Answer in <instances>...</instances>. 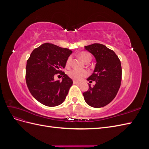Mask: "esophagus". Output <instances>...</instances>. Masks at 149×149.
<instances>
[{"label":"esophagus","instance_id":"34e87169","mask_svg":"<svg viewBox=\"0 0 149 149\" xmlns=\"http://www.w3.org/2000/svg\"><path fill=\"white\" fill-rule=\"evenodd\" d=\"M73 83L76 84H80L81 83L79 81H73Z\"/></svg>","mask_w":149,"mask_h":149}]
</instances>
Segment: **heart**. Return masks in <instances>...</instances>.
<instances>
[{"instance_id": "1", "label": "heart", "mask_w": 149, "mask_h": 149, "mask_svg": "<svg viewBox=\"0 0 149 149\" xmlns=\"http://www.w3.org/2000/svg\"><path fill=\"white\" fill-rule=\"evenodd\" d=\"M79 56L85 63H86L89 60L91 61V55L87 52H82L81 53H80ZM71 60V56H69L68 58L66 63V66L70 65ZM68 74L71 78L76 81H79L83 79L86 76H87L88 74V72L86 70H78L76 69H73L68 72Z\"/></svg>"}]
</instances>
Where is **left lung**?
Segmentation results:
<instances>
[{
	"mask_svg": "<svg viewBox=\"0 0 149 149\" xmlns=\"http://www.w3.org/2000/svg\"><path fill=\"white\" fill-rule=\"evenodd\" d=\"M95 57L96 64L93 73L87 79L95 81L93 87L89 86L83 93L84 99L90 106L100 108L106 106L116 97L120 86L122 68L120 61L114 52L100 43L84 47Z\"/></svg>",
	"mask_w": 149,
	"mask_h": 149,
	"instance_id": "1",
	"label": "left lung"
}]
</instances>
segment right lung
<instances>
[{
  "instance_id": "obj_1",
  "label": "right lung",
  "mask_w": 149,
  "mask_h": 149,
  "mask_svg": "<svg viewBox=\"0 0 149 149\" xmlns=\"http://www.w3.org/2000/svg\"><path fill=\"white\" fill-rule=\"evenodd\" d=\"M72 51L52 43H43L33 49L26 66V83L30 93L42 104L54 107L65 100L73 81L62 69L66 66ZM63 76L55 81L54 76Z\"/></svg>"
}]
</instances>
